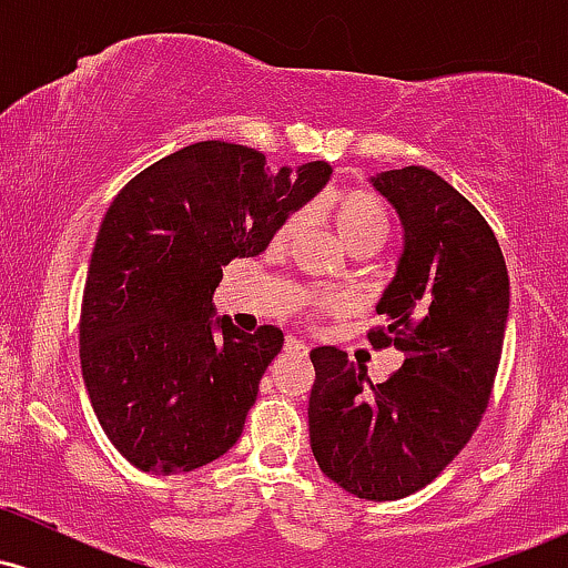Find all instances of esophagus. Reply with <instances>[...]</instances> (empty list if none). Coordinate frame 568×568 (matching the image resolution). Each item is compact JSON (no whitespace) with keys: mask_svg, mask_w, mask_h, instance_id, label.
<instances>
[{"mask_svg":"<svg viewBox=\"0 0 568 568\" xmlns=\"http://www.w3.org/2000/svg\"><path fill=\"white\" fill-rule=\"evenodd\" d=\"M285 352H291V355H306L310 347L304 342H298V338H285Z\"/></svg>","mask_w":568,"mask_h":568,"instance_id":"esophagus-1","label":"esophagus"}]
</instances>
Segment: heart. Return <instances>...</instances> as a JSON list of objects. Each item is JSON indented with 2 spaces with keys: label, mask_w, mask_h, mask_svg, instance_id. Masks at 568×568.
Instances as JSON below:
<instances>
[{
  "label": "heart",
  "mask_w": 568,
  "mask_h": 568,
  "mask_svg": "<svg viewBox=\"0 0 568 568\" xmlns=\"http://www.w3.org/2000/svg\"><path fill=\"white\" fill-rule=\"evenodd\" d=\"M334 224L338 230V237L344 243H355L361 237H384L387 234V213H384L382 202L374 194L352 189V192L338 194L334 202ZM302 226V216L293 213L277 226L275 245L291 243L293 234ZM325 306H334V302H325Z\"/></svg>",
  "instance_id": "1"
}]
</instances>
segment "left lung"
I'll return each mask as SVG.
<instances>
[{"label":"left lung","mask_w":568,"mask_h":568,"mask_svg":"<svg viewBox=\"0 0 568 568\" xmlns=\"http://www.w3.org/2000/svg\"><path fill=\"white\" fill-rule=\"evenodd\" d=\"M395 207L403 251L371 331L403 366L374 384L347 352H310V446L321 470L361 499H403L425 488L473 438L505 342L510 280L486 219L422 165L371 175Z\"/></svg>","instance_id":"8db88e82"}]
</instances>
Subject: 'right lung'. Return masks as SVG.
Instances as JSON below:
<instances>
[{
    "label": "right lung",
    "instance_id": "obj_1",
    "mask_svg": "<svg viewBox=\"0 0 568 568\" xmlns=\"http://www.w3.org/2000/svg\"><path fill=\"white\" fill-rule=\"evenodd\" d=\"M270 171L262 152L200 141L141 171L109 205L84 283L80 361L103 433L152 475L192 473L243 435L283 331L219 317L221 266L258 256L331 179Z\"/></svg>",
    "mask_w": 568,
    "mask_h": 568
}]
</instances>
